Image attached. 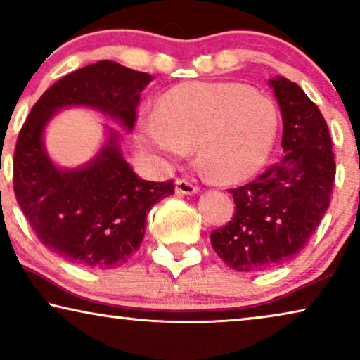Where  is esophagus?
<instances>
[{"label":"esophagus","mask_w":360,"mask_h":360,"mask_svg":"<svg viewBox=\"0 0 360 360\" xmlns=\"http://www.w3.org/2000/svg\"><path fill=\"white\" fill-rule=\"evenodd\" d=\"M175 191L179 195H195L198 193L200 188L193 184H190V181H186L184 179H179L175 181Z\"/></svg>","instance_id":"34e87169"}]
</instances>
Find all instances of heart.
<instances>
[{"instance_id":"b5f03b06","label":"heart","mask_w":360,"mask_h":360,"mask_svg":"<svg viewBox=\"0 0 360 360\" xmlns=\"http://www.w3.org/2000/svg\"><path fill=\"white\" fill-rule=\"evenodd\" d=\"M277 129V108L269 96L228 82L170 88L155 115L137 122L139 141L167 160L196 147L201 172L218 184L257 174L272 154Z\"/></svg>"}]
</instances>
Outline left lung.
Here are the masks:
<instances>
[{"label": "left lung", "mask_w": 360, "mask_h": 360, "mask_svg": "<svg viewBox=\"0 0 360 360\" xmlns=\"http://www.w3.org/2000/svg\"><path fill=\"white\" fill-rule=\"evenodd\" d=\"M283 120L278 164L229 190L233 219L211 233V245L238 272H262L293 259L326 213L336 175L328 124L297 83L269 80Z\"/></svg>", "instance_id": "obj_1"}]
</instances>
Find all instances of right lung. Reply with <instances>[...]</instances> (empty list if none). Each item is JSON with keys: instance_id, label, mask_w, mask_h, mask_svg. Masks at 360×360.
<instances>
[{"instance_id": "right-lung-1", "label": "right lung", "mask_w": 360, "mask_h": 360, "mask_svg": "<svg viewBox=\"0 0 360 360\" xmlns=\"http://www.w3.org/2000/svg\"><path fill=\"white\" fill-rule=\"evenodd\" d=\"M152 75L111 60L72 72L49 88L19 132L14 195L39 240L86 269L121 267L139 249L146 214L174 195V181L142 180L127 164L120 132L106 126L101 149L85 165L62 169L47 154L44 132L60 110L91 108L132 131L141 93Z\"/></svg>"}]
</instances>
